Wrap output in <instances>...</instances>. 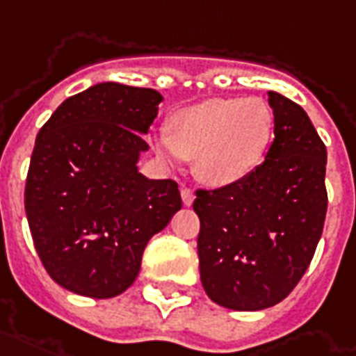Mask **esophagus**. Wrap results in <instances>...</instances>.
<instances>
[{
    "label": "esophagus",
    "instance_id": "esophagus-1",
    "mask_svg": "<svg viewBox=\"0 0 356 356\" xmlns=\"http://www.w3.org/2000/svg\"><path fill=\"white\" fill-rule=\"evenodd\" d=\"M181 198H183V204L185 205H192L194 204V192H192L191 188L183 186V188H181Z\"/></svg>",
    "mask_w": 356,
    "mask_h": 356
}]
</instances>
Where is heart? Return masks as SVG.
<instances>
[{
  "label": "heart",
  "instance_id": "obj_1",
  "mask_svg": "<svg viewBox=\"0 0 356 356\" xmlns=\"http://www.w3.org/2000/svg\"><path fill=\"white\" fill-rule=\"evenodd\" d=\"M273 134V113L260 97H215L179 109L168 136L154 139L165 160H192L194 175L207 186L238 183L264 160Z\"/></svg>",
  "mask_w": 356,
  "mask_h": 356
}]
</instances>
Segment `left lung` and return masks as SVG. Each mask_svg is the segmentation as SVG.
<instances>
[{"label": "left lung", "instance_id": "obj_1", "mask_svg": "<svg viewBox=\"0 0 356 356\" xmlns=\"http://www.w3.org/2000/svg\"><path fill=\"white\" fill-rule=\"evenodd\" d=\"M273 143L234 185L196 191L200 277L215 304L259 312L279 304L312 262L326 217V147L307 113L268 92Z\"/></svg>", "mask_w": 356, "mask_h": 356}]
</instances>
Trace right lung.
Masks as SVG:
<instances>
[{
	"instance_id": "add662e5",
	"label": "right lung",
	"mask_w": 356,
	"mask_h": 356,
	"mask_svg": "<svg viewBox=\"0 0 356 356\" xmlns=\"http://www.w3.org/2000/svg\"><path fill=\"white\" fill-rule=\"evenodd\" d=\"M162 96L99 83L65 99L39 130L24 205L58 285L113 298L136 281L149 239L181 209L177 183L138 171Z\"/></svg>"
}]
</instances>
